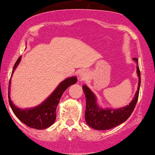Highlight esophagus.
<instances>
[{"label":"esophagus","instance_id":"obj_1","mask_svg":"<svg viewBox=\"0 0 155 155\" xmlns=\"http://www.w3.org/2000/svg\"><path fill=\"white\" fill-rule=\"evenodd\" d=\"M87 72L86 71H84V70L79 71V76L80 79H84L86 76H87Z\"/></svg>","mask_w":155,"mask_h":155}]
</instances>
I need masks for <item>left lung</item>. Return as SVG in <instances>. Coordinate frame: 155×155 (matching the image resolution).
Instances as JSON below:
<instances>
[{
	"label": "left lung",
	"instance_id": "8db88e82",
	"mask_svg": "<svg viewBox=\"0 0 155 155\" xmlns=\"http://www.w3.org/2000/svg\"><path fill=\"white\" fill-rule=\"evenodd\" d=\"M138 63V58H133ZM137 74L139 76V87L134 98L129 105L120 109H101L97 105L96 97L92 91L86 85L83 86V90L86 96L85 120L90 127L96 130H107L118 126L126 121L133 113L139 98V87L141 84V74L137 66Z\"/></svg>",
	"mask_w": 155,
	"mask_h": 155
}]
</instances>
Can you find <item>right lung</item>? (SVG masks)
I'll use <instances>...</instances> for the list:
<instances>
[{
  "label": "right lung",
  "mask_w": 155,
  "mask_h": 155,
  "mask_svg": "<svg viewBox=\"0 0 155 155\" xmlns=\"http://www.w3.org/2000/svg\"><path fill=\"white\" fill-rule=\"evenodd\" d=\"M21 61V56L18 58L16 62L15 63L14 68H13L12 74L14 72V70ZM77 81V79L75 76L68 78L65 79L60 84L58 87L55 89V90L50 94L45 101L42 102L40 105L31 109L22 110L16 107L12 103L9 96V90H10L11 79L9 80L8 84V102L9 105L12 107L13 112L17 118L21 121L23 124L27 125L29 127L35 128V129H45L55 122L56 118V107L58 105L60 99L62 96L63 93L66 91V89L70 87L71 84H74Z\"/></svg>",
  "instance_id": "obj_1"
}]
</instances>
